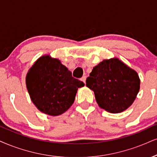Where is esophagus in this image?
Returning a JSON list of instances; mask_svg holds the SVG:
<instances>
[{
  "instance_id": "34e87169",
  "label": "esophagus",
  "mask_w": 157,
  "mask_h": 157,
  "mask_svg": "<svg viewBox=\"0 0 157 157\" xmlns=\"http://www.w3.org/2000/svg\"><path fill=\"white\" fill-rule=\"evenodd\" d=\"M86 75H84V76H82V81L84 83V84H85V82H86Z\"/></svg>"
}]
</instances>
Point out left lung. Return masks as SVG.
<instances>
[{
    "label": "left lung",
    "mask_w": 157,
    "mask_h": 157,
    "mask_svg": "<svg viewBox=\"0 0 157 157\" xmlns=\"http://www.w3.org/2000/svg\"><path fill=\"white\" fill-rule=\"evenodd\" d=\"M86 83L100 107L112 113L127 109L140 90L136 71L117 58L105 59L94 67Z\"/></svg>",
    "instance_id": "left-lung-1"
}]
</instances>
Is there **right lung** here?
<instances>
[{
  "label": "right lung",
  "mask_w": 157,
  "mask_h": 157,
  "mask_svg": "<svg viewBox=\"0 0 157 157\" xmlns=\"http://www.w3.org/2000/svg\"><path fill=\"white\" fill-rule=\"evenodd\" d=\"M27 89L34 105L50 116L63 113L72 105L78 88L84 86L57 59L40 57L29 70Z\"/></svg>",
  "instance_id": "right-lung-1"
}]
</instances>
